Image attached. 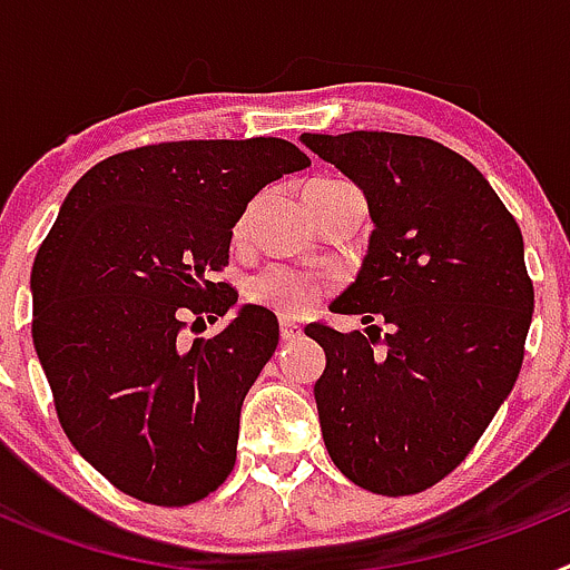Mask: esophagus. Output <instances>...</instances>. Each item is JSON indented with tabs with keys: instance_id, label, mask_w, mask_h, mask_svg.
Instances as JSON below:
<instances>
[{
	"instance_id": "1",
	"label": "esophagus",
	"mask_w": 570,
	"mask_h": 570,
	"mask_svg": "<svg viewBox=\"0 0 570 570\" xmlns=\"http://www.w3.org/2000/svg\"><path fill=\"white\" fill-rule=\"evenodd\" d=\"M279 336H282V342H296L302 336V328L299 325H294V322H282Z\"/></svg>"
}]
</instances>
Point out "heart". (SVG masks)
I'll return each instance as SVG.
<instances>
[{
    "label": "heart",
    "instance_id": "b5f03b06",
    "mask_svg": "<svg viewBox=\"0 0 570 570\" xmlns=\"http://www.w3.org/2000/svg\"><path fill=\"white\" fill-rule=\"evenodd\" d=\"M328 185V183H316ZM239 223V230H242ZM245 296L254 305L282 316V320H299L308 314L322 296V282L305 271L288 268V265H268V268L256 271L245 282Z\"/></svg>",
    "mask_w": 570,
    "mask_h": 570
}]
</instances>
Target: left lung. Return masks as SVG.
<instances>
[{
    "label": "left lung",
    "instance_id": "left-lung-1",
    "mask_svg": "<svg viewBox=\"0 0 570 570\" xmlns=\"http://www.w3.org/2000/svg\"><path fill=\"white\" fill-rule=\"evenodd\" d=\"M302 142L360 185L376 225L360 276L331 305L362 316L368 336L305 328L325 351L322 440L354 485L420 493L471 454L520 376L533 314L520 225L434 139L351 130Z\"/></svg>",
    "mask_w": 570,
    "mask_h": 570
}]
</instances>
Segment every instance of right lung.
<instances>
[{"label": "right lung", "instance_id": "right-lung-1", "mask_svg": "<svg viewBox=\"0 0 570 570\" xmlns=\"http://www.w3.org/2000/svg\"><path fill=\"white\" fill-rule=\"evenodd\" d=\"M308 165L276 136L122 150L70 188L39 245L30 334L59 425L134 500L190 505L234 471L242 400L279 322L245 305L210 340L185 345L183 331L228 314L239 294L210 274L228 265L236 219Z\"/></svg>", "mask_w": 570, "mask_h": 570}]
</instances>
